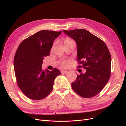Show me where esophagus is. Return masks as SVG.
<instances>
[{
	"instance_id": "obj_1",
	"label": "esophagus",
	"mask_w": 126,
	"mask_h": 126,
	"mask_svg": "<svg viewBox=\"0 0 126 126\" xmlns=\"http://www.w3.org/2000/svg\"><path fill=\"white\" fill-rule=\"evenodd\" d=\"M67 72H68V71L66 70H62L61 71V73L63 74H67Z\"/></svg>"
}]
</instances>
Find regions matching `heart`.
I'll return each mask as SVG.
<instances>
[{
	"mask_svg": "<svg viewBox=\"0 0 126 126\" xmlns=\"http://www.w3.org/2000/svg\"><path fill=\"white\" fill-rule=\"evenodd\" d=\"M64 43L65 45H67V44H68L70 43H75V42L70 39L66 38L64 40ZM60 65L62 66L66 67L67 65V62L66 61L64 60H61L60 62Z\"/></svg>",
	"mask_w": 126,
	"mask_h": 126,
	"instance_id": "1",
	"label": "heart"
}]
</instances>
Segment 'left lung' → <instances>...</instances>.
I'll use <instances>...</instances> for the list:
<instances>
[{"instance_id": "left-lung-1", "label": "left lung", "mask_w": 126, "mask_h": 126, "mask_svg": "<svg viewBox=\"0 0 126 126\" xmlns=\"http://www.w3.org/2000/svg\"><path fill=\"white\" fill-rule=\"evenodd\" d=\"M63 32L76 42L77 61L86 69L85 74L77 75L71 84L72 88L83 97H93L101 92L110 77V52L103 41L87 30H64Z\"/></svg>"}]
</instances>
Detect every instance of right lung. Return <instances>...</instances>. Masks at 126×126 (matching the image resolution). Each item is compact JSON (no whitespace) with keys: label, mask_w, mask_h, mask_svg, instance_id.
<instances>
[{"label":"right lung","mask_w":126,"mask_h":126,"mask_svg":"<svg viewBox=\"0 0 126 126\" xmlns=\"http://www.w3.org/2000/svg\"><path fill=\"white\" fill-rule=\"evenodd\" d=\"M62 32L43 30L25 39L18 46L14 60L17 84L23 93L34 100L47 96L55 78L61 75L57 68L42 69L44 57L49 56L55 39Z\"/></svg>","instance_id":"obj_1"}]
</instances>
